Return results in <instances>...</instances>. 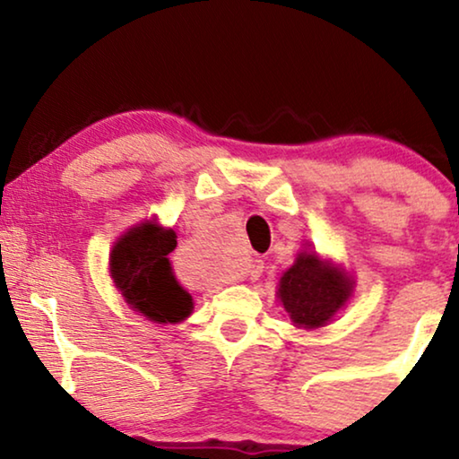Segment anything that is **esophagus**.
Listing matches in <instances>:
<instances>
[{
    "instance_id": "obj_1",
    "label": "esophagus",
    "mask_w": 459,
    "mask_h": 459,
    "mask_svg": "<svg viewBox=\"0 0 459 459\" xmlns=\"http://www.w3.org/2000/svg\"><path fill=\"white\" fill-rule=\"evenodd\" d=\"M261 272H263V261H261V259L250 261L248 265H247V275H248L250 280H256V278H259Z\"/></svg>"
}]
</instances>
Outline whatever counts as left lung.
<instances>
[{
    "instance_id": "1",
    "label": "left lung",
    "mask_w": 459,
    "mask_h": 459,
    "mask_svg": "<svg viewBox=\"0 0 459 459\" xmlns=\"http://www.w3.org/2000/svg\"><path fill=\"white\" fill-rule=\"evenodd\" d=\"M351 288L341 269L319 261L316 253H300L281 275L278 297L299 328H319L347 303Z\"/></svg>"
}]
</instances>
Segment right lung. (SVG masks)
Here are the masks:
<instances>
[{"instance_id":"add662e5","label":"right lung","mask_w":459,"mask_h":459,"mask_svg":"<svg viewBox=\"0 0 459 459\" xmlns=\"http://www.w3.org/2000/svg\"><path fill=\"white\" fill-rule=\"evenodd\" d=\"M178 247L173 230L142 223L127 231L110 253L112 280L125 300L159 324H175L190 316L192 297L179 284L169 253Z\"/></svg>"}]
</instances>
